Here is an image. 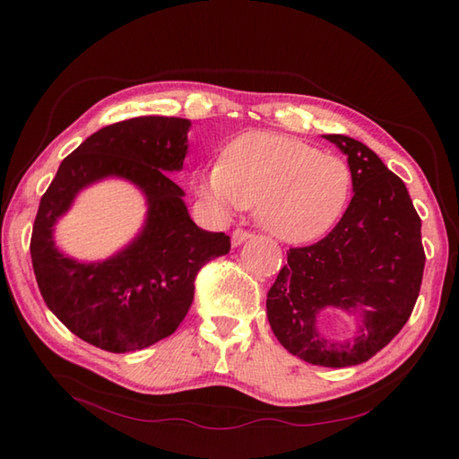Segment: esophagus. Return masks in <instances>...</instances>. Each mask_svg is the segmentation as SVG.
Returning a JSON list of instances; mask_svg holds the SVG:
<instances>
[{
    "mask_svg": "<svg viewBox=\"0 0 459 459\" xmlns=\"http://www.w3.org/2000/svg\"><path fill=\"white\" fill-rule=\"evenodd\" d=\"M250 237H252V235H250L248 230L235 229V230H232V237H230V240H232V247H240L242 242H247Z\"/></svg>",
    "mask_w": 459,
    "mask_h": 459,
    "instance_id": "1",
    "label": "esophagus"
}]
</instances>
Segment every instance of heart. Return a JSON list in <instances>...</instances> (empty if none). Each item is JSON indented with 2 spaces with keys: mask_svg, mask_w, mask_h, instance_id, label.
<instances>
[{
  "mask_svg": "<svg viewBox=\"0 0 459 459\" xmlns=\"http://www.w3.org/2000/svg\"><path fill=\"white\" fill-rule=\"evenodd\" d=\"M351 189L343 158L274 132L240 135L201 181V195L219 211L256 207L260 227L291 245L325 235L347 209Z\"/></svg>",
  "mask_w": 459,
  "mask_h": 459,
  "instance_id": "obj_1",
  "label": "heart"
}]
</instances>
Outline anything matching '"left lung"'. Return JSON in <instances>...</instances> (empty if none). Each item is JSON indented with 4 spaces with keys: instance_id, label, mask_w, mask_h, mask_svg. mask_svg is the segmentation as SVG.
<instances>
[{
    "instance_id": "1",
    "label": "left lung",
    "mask_w": 459,
    "mask_h": 459,
    "mask_svg": "<svg viewBox=\"0 0 459 459\" xmlns=\"http://www.w3.org/2000/svg\"><path fill=\"white\" fill-rule=\"evenodd\" d=\"M347 155L353 199L335 229L311 247L290 248L268 291L266 316L291 355L319 367L365 363L391 343L411 317L422 284L420 217L403 179L349 135L325 134ZM329 308L356 319L339 342L318 329Z\"/></svg>"
}]
</instances>
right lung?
<instances>
[{"label":"right lung","mask_w":459,"mask_h":459,"mask_svg":"<svg viewBox=\"0 0 459 459\" xmlns=\"http://www.w3.org/2000/svg\"><path fill=\"white\" fill-rule=\"evenodd\" d=\"M191 120L138 116L86 138L58 165L41 197L31 262L47 307L86 343L130 353L169 337L187 316L193 281L209 260L230 250L224 232L189 217L185 191L169 175L183 169ZM106 178L134 184L146 199L143 229L104 261H79L56 247L54 227L78 193Z\"/></svg>","instance_id":"1"}]
</instances>
